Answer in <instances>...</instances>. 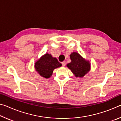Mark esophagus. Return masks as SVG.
Returning <instances> with one entry per match:
<instances>
[{
    "label": "esophagus",
    "mask_w": 121,
    "mask_h": 121,
    "mask_svg": "<svg viewBox=\"0 0 121 121\" xmlns=\"http://www.w3.org/2000/svg\"><path fill=\"white\" fill-rule=\"evenodd\" d=\"M65 64H66V62H65V61H63L62 62V65L63 67H65Z\"/></svg>",
    "instance_id": "esophagus-1"
}]
</instances>
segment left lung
<instances>
[{
    "label": "left lung",
    "instance_id": "1",
    "mask_svg": "<svg viewBox=\"0 0 121 121\" xmlns=\"http://www.w3.org/2000/svg\"><path fill=\"white\" fill-rule=\"evenodd\" d=\"M70 58L71 61L67 65V67L76 77H82L90 71V62L85 60L78 53L73 52L70 55Z\"/></svg>",
    "mask_w": 121,
    "mask_h": 121
}]
</instances>
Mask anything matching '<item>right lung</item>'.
Instances as JSON below:
<instances>
[{"label":"right lung","instance_id":"obj_1","mask_svg":"<svg viewBox=\"0 0 121 121\" xmlns=\"http://www.w3.org/2000/svg\"><path fill=\"white\" fill-rule=\"evenodd\" d=\"M61 63L56 58L46 53L35 62V67L39 74L43 77L48 78L52 76L54 69L61 67Z\"/></svg>","mask_w":121,"mask_h":121}]
</instances>
